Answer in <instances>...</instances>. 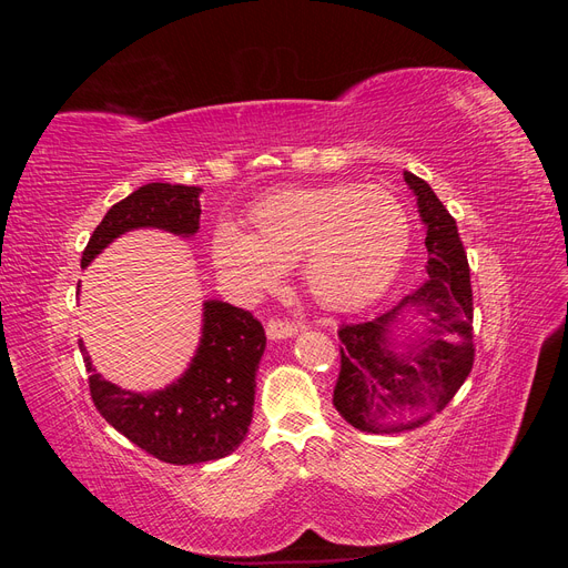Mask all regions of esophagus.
Instances as JSON below:
<instances>
[{
	"label": "esophagus",
	"instance_id": "esophagus-1",
	"mask_svg": "<svg viewBox=\"0 0 568 568\" xmlns=\"http://www.w3.org/2000/svg\"><path fill=\"white\" fill-rule=\"evenodd\" d=\"M298 329H301V326L296 322L286 320V317H272L267 322V336L270 338H288V336H294Z\"/></svg>",
	"mask_w": 568,
	"mask_h": 568
}]
</instances>
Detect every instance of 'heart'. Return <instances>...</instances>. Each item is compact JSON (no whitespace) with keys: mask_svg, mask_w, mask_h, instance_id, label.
<instances>
[{"mask_svg":"<svg viewBox=\"0 0 568 568\" xmlns=\"http://www.w3.org/2000/svg\"><path fill=\"white\" fill-rule=\"evenodd\" d=\"M405 205L386 189L357 184L288 186L248 211V234L220 225L213 263L244 296L277 284L301 263L303 284L329 307H355L390 284L409 248Z\"/></svg>","mask_w":568,"mask_h":568,"instance_id":"b5f03b06","label":"heart"}]
</instances>
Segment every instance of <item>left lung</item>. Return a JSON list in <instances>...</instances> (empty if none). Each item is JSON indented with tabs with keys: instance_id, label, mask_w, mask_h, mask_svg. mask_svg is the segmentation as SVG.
<instances>
[{
	"instance_id": "left-lung-1",
	"label": "left lung",
	"mask_w": 568,
	"mask_h": 568,
	"mask_svg": "<svg viewBox=\"0 0 568 568\" xmlns=\"http://www.w3.org/2000/svg\"><path fill=\"white\" fill-rule=\"evenodd\" d=\"M426 225L428 282L390 311L367 322L338 326L341 369L334 386L338 415L367 434H403L445 409L474 367V296L467 251L457 222L422 178L405 170ZM428 316V342L395 356L387 346L390 325L406 313Z\"/></svg>"
}]
</instances>
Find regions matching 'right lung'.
Masks as SVG:
<instances>
[{"instance_id":"obj_1","label":"right lung","mask_w":568,"mask_h":568,"mask_svg":"<svg viewBox=\"0 0 568 568\" xmlns=\"http://www.w3.org/2000/svg\"><path fill=\"white\" fill-rule=\"evenodd\" d=\"M199 186L151 182L118 201L99 222L80 265L106 248L115 236L136 227L175 234L199 230ZM80 351L84 353L82 343ZM265 351V329L248 311L222 301L203 305V338L192 367L178 384L142 395L118 388L94 374L90 355V395L115 432L136 448L168 464H199L227 457L248 434L255 372Z\"/></svg>"}]
</instances>
